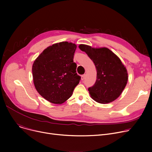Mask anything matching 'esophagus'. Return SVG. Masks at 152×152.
<instances>
[{"mask_svg": "<svg viewBox=\"0 0 152 152\" xmlns=\"http://www.w3.org/2000/svg\"><path fill=\"white\" fill-rule=\"evenodd\" d=\"M85 77H86V75H82V76H81V80H82V81H83L84 79H85Z\"/></svg>", "mask_w": 152, "mask_h": 152, "instance_id": "34e87169", "label": "esophagus"}]
</instances>
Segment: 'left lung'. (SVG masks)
I'll use <instances>...</instances> for the list:
<instances>
[{"instance_id": "left-lung-1", "label": "left lung", "mask_w": 152, "mask_h": 152, "mask_svg": "<svg viewBox=\"0 0 152 152\" xmlns=\"http://www.w3.org/2000/svg\"><path fill=\"white\" fill-rule=\"evenodd\" d=\"M79 48L93 61L97 69V80L88 91L91 97L100 103H108L121 94L128 80L124 65L108 48H93L80 44Z\"/></svg>"}]
</instances>
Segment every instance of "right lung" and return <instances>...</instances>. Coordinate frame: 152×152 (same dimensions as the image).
Returning <instances> with one entry per match:
<instances>
[{
    "label": "right lung",
    "instance_id": "right-lung-1",
    "mask_svg": "<svg viewBox=\"0 0 152 152\" xmlns=\"http://www.w3.org/2000/svg\"><path fill=\"white\" fill-rule=\"evenodd\" d=\"M76 47L68 42L54 44L34 61L32 72L36 89L52 103L61 104L67 100L81 80L73 61Z\"/></svg>",
    "mask_w": 152,
    "mask_h": 152
}]
</instances>
